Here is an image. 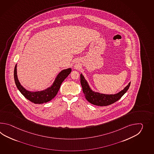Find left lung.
Listing matches in <instances>:
<instances>
[{"instance_id": "obj_1", "label": "left lung", "mask_w": 154, "mask_h": 154, "mask_svg": "<svg viewBox=\"0 0 154 154\" xmlns=\"http://www.w3.org/2000/svg\"><path fill=\"white\" fill-rule=\"evenodd\" d=\"M80 83L86 99L90 103L98 106H106L117 101L128 91L131 85L130 82L123 90L119 92L117 94L114 95H107L94 91L90 88L88 82L85 80L84 76L82 74H80Z\"/></svg>"}]
</instances>
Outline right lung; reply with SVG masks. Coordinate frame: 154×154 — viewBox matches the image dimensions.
<instances>
[{
	"label": "right lung",
	"instance_id": "add662e5",
	"mask_svg": "<svg viewBox=\"0 0 154 154\" xmlns=\"http://www.w3.org/2000/svg\"><path fill=\"white\" fill-rule=\"evenodd\" d=\"M17 64H16L14 69V75L17 88H18V90L25 98L35 104H41L52 100L57 94L63 82L72 72L71 68L63 70L57 76L54 82H53L51 86L46 88L45 90L33 92L27 90L21 85L17 78Z\"/></svg>",
	"mask_w": 154,
	"mask_h": 154
}]
</instances>
